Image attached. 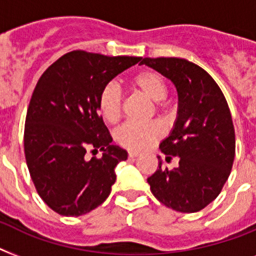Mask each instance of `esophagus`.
<instances>
[{
	"instance_id": "esophagus-1",
	"label": "esophagus",
	"mask_w": 256,
	"mask_h": 256,
	"mask_svg": "<svg viewBox=\"0 0 256 256\" xmlns=\"http://www.w3.org/2000/svg\"><path fill=\"white\" fill-rule=\"evenodd\" d=\"M136 156H138V152H128V158H136Z\"/></svg>"
}]
</instances>
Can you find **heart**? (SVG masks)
I'll use <instances>...</instances> for the list:
<instances>
[{"mask_svg": "<svg viewBox=\"0 0 256 256\" xmlns=\"http://www.w3.org/2000/svg\"><path fill=\"white\" fill-rule=\"evenodd\" d=\"M128 86L132 92L156 102V112H164V100L168 92V82L160 73L152 69L140 70L128 78ZM98 110L108 124H116L122 116L124 100L120 92L112 85H106L98 96ZM164 134L158 124H128L116 132V140L130 152H144L156 144Z\"/></svg>", "mask_w": 256, "mask_h": 256, "instance_id": "obj_1", "label": "heart"}]
</instances>
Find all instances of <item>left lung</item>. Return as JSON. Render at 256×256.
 Wrapping results in <instances>:
<instances>
[{"label":"left lung","instance_id":"1","mask_svg":"<svg viewBox=\"0 0 256 256\" xmlns=\"http://www.w3.org/2000/svg\"><path fill=\"white\" fill-rule=\"evenodd\" d=\"M172 81L178 92V118L162 144L166 160L178 156L179 164L158 168L148 182L164 206L179 212H196L222 191L235 156V130L230 108L218 84L206 70L175 57L144 58Z\"/></svg>","mask_w":256,"mask_h":256}]
</instances>
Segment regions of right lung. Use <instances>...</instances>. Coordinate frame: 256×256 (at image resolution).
<instances>
[{"label": "right lung", "instance_id": "right-lung-1", "mask_svg": "<svg viewBox=\"0 0 256 256\" xmlns=\"http://www.w3.org/2000/svg\"><path fill=\"white\" fill-rule=\"evenodd\" d=\"M140 57H108L74 50L44 72L25 120L24 148L36 190L53 211L80 216L102 204L116 182L114 168L128 152L112 144L98 112V96ZM88 148L100 158L88 160Z\"/></svg>", "mask_w": 256, "mask_h": 256}]
</instances>
